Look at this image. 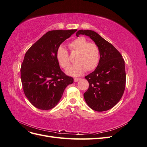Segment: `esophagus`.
<instances>
[{"label": "esophagus", "instance_id": "obj_1", "mask_svg": "<svg viewBox=\"0 0 147 147\" xmlns=\"http://www.w3.org/2000/svg\"><path fill=\"white\" fill-rule=\"evenodd\" d=\"M81 78H74V82H78V80H80Z\"/></svg>", "mask_w": 147, "mask_h": 147}]
</instances>
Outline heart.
Instances as JSON below:
<instances>
[{
    "mask_svg": "<svg viewBox=\"0 0 147 147\" xmlns=\"http://www.w3.org/2000/svg\"><path fill=\"white\" fill-rule=\"evenodd\" d=\"M69 48L72 53H77L75 63L66 69V73L74 77L80 76L85 71L90 72L94 70L100 61V50L96 43L89 42L84 37L75 38L69 43ZM56 59L62 67L65 69L70 64V61L67 50L60 45L56 50Z\"/></svg>",
    "mask_w": 147,
    "mask_h": 147,
    "instance_id": "b5f03b06",
    "label": "heart"
}]
</instances>
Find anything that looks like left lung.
Here are the masks:
<instances>
[{"mask_svg":"<svg viewBox=\"0 0 147 147\" xmlns=\"http://www.w3.org/2000/svg\"><path fill=\"white\" fill-rule=\"evenodd\" d=\"M90 37L100 50V61L94 72L85 77L89 88L84 98L97 112L108 110L121 99L126 85L125 64L122 55L112 44L91 30H79L76 34Z\"/></svg>","mask_w":147,"mask_h":147,"instance_id":"8db88e82","label":"left lung"}]
</instances>
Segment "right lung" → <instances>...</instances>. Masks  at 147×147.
<instances>
[{
  "mask_svg": "<svg viewBox=\"0 0 147 147\" xmlns=\"http://www.w3.org/2000/svg\"><path fill=\"white\" fill-rule=\"evenodd\" d=\"M77 30L48 31L26 53L21 80L25 96L36 108L47 110L55 107L65 88L73 83L74 78L60 69L56 50Z\"/></svg>",
  "mask_w": 147,
  "mask_h": 147,
  "instance_id": "obj_1",
  "label": "right lung"
}]
</instances>
